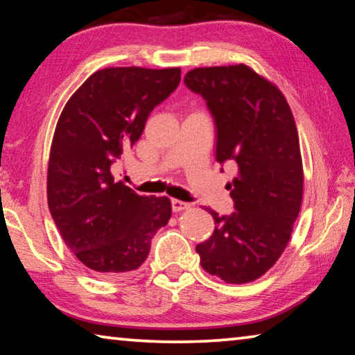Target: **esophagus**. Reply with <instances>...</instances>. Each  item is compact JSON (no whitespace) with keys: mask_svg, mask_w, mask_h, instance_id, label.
Masks as SVG:
<instances>
[{"mask_svg":"<svg viewBox=\"0 0 355 355\" xmlns=\"http://www.w3.org/2000/svg\"><path fill=\"white\" fill-rule=\"evenodd\" d=\"M189 207H191L189 203H186V202H183V200H177V199L172 200V209H173V213H180V211H183V209H188Z\"/></svg>","mask_w":355,"mask_h":355,"instance_id":"esophagus-1","label":"esophagus"}]
</instances>
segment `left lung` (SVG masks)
<instances>
[{"mask_svg":"<svg viewBox=\"0 0 355 355\" xmlns=\"http://www.w3.org/2000/svg\"><path fill=\"white\" fill-rule=\"evenodd\" d=\"M184 84L207 100L214 119L216 161L238 167L227 184L236 211L219 216L207 208L216 227L196 250L208 274L248 284L284 254L302 205L296 122L280 89L244 64L189 70Z\"/></svg>","mask_w":355,"mask_h":355,"instance_id":"8db88e82","label":"left lung"}]
</instances>
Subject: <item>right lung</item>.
Here are the masks:
<instances>
[{"label":"right lung","mask_w":355,"mask_h":355,"mask_svg":"<svg viewBox=\"0 0 355 355\" xmlns=\"http://www.w3.org/2000/svg\"><path fill=\"white\" fill-rule=\"evenodd\" d=\"M180 80L178 67L98 70L59 116L48 161V208L64 243L97 277L136 271L155 233L171 219L167 197L136 194L114 182L111 171Z\"/></svg>","instance_id":"obj_1"}]
</instances>
